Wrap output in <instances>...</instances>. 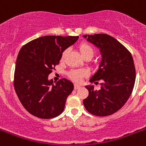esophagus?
I'll use <instances>...</instances> for the list:
<instances>
[{
	"instance_id": "34e87169",
	"label": "esophagus",
	"mask_w": 146,
	"mask_h": 146,
	"mask_svg": "<svg viewBox=\"0 0 146 146\" xmlns=\"http://www.w3.org/2000/svg\"><path fill=\"white\" fill-rule=\"evenodd\" d=\"M74 90H78V89H79V88H80V86L78 84H75L74 85Z\"/></svg>"
}]
</instances>
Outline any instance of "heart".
Returning <instances> with one entry per match:
<instances>
[{"mask_svg": "<svg viewBox=\"0 0 146 146\" xmlns=\"http://www.w3.org/2000/svg\"><path fill=\"white\" fill-rule=\"evenodd\" d=\"M79 50L84 57L86 56H91L94 55L95 53V50L93 48L92 45L87 43V42H83L79 45ZM68 49H66L61 54V61H64L66 59V56L68 54ZM87 75V72L83 70H72L69 72L68 77L72 79L73 81L75 82H80V80H82L84 77Z\"/></svg>", "mask_w": 146, "mask_h": 146, "instance_id": "obj_1", "label": "heart"}]
</instances>
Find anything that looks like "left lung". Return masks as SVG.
I'll return each mask as SVG.
<instances>
[{
    "label": "left lung",
    "mask_w": 146,
    "mask_h": 146,
    "mask_svg": "<svg viewBox=\"0 0 146 146\" xmlns=\"http://www.w3.org/2000/svg\"><path fill=\"white\" fill-rule=\"evenodd\" d=\"M100 49L102 59L100 68L90 81L101 80L99 90L87 86L89 95L84 100L88 112L96 116H108L121 109L132 93L136 69L130 52L115 38L106 34L84 35Z\"/></svg>",
    "instance_id": "left-lung-1"
}]
</instances>
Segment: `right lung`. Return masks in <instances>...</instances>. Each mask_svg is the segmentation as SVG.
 <instances>
[{
    "label": "right lung",
    "mask_w": 146,
    "mask_h": 146,
    "mask_svg": "<svg viewBox=\"0 0 146 146\" xmlns=\"http://www.w3.org/2000/svg\"><path fill=\"white\" fill-rule=\"evenodd\" d=\"M78 39V36H44L27 43L19 52L14 89L23 107L34 116L50 119L63 111L74 85L65 78L54 84L48 75L59 63L62 53Z\"/></svg>",
    "instance_id": "1"
}]
</instances>
